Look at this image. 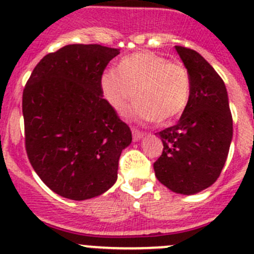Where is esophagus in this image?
<instances>
[{"label": "esophagus", "mask_w": 254, "mask_h": 254, "mask_svg": "<svg viewBox=\"0 0 254 254\" xmlns=\"http://www.w3.org/2000/svg\"><path fill=\"white\" fill-rule=\"evenodd\" d=\"M132 140H134V141H139L140 139H142V137H144V132L142 131H140L139 129H136V127H132Z\"/></svg>", "instance_id": "esophagus-1"}]
</instances>
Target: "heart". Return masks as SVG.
I'll return each mask as SVG.
<instances>
[{
  "label": "heart",
  "mask_w": 254,
  "mask_h": 254,
  "mask_svg": "<svg viewBox=\"0 0 254 254\" xmlns=\"http://www.w3.org/2000/svg\"><path fill=\"white\" fill-rule=\"evenodd\" d=\"M103 94L112 108L125 114L134 100L136 117L167 124L179 117L190 100L191 80L186 67L152 52H136L120 59L102 77Z\"/></svg>",
  "instance_id": "b5f03b06"
}]
</instances>
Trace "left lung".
Returning a JSON list of instances; mask_svg holds the SVG:
<instances>
[{"instance_id":"8db88e82","label":"left lung","mask_w":254,"mask_h":254,"mask_svg":"<svg viewBox=\"0 0 254 254\" xmlns=\"http://www.w3.org/2000/svg\"><path fill=\"white\" fill-rule=\"evenodd\" d=\"M175 49L190 74L191 93L179 122L157 132L164 150L154 170L172 192L193 195L210 187L225 166L232 115L226 85L212 65L193 49Z\"/></svg>"}]
</instances>
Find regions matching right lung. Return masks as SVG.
Segmentation results:
<instances>
[{
	"label": "right lung",
	"instance_id": "obj_1",
	"mask_svg": "<svg viewBox=\"0 0 254 254\" xmlns=\"http://www.w3.org/2000/svg\"><path fill=\"white\" fill-rule=\"evenodd\" d=\"M119 49L68 44L41 59L22 97L29 162L59 196L83 201L104 193L118 179L131 131L103 98L105 67Z\"/></svg>",
	"mask_w": 254,
	"mask_h": 254
}]
</instances>
